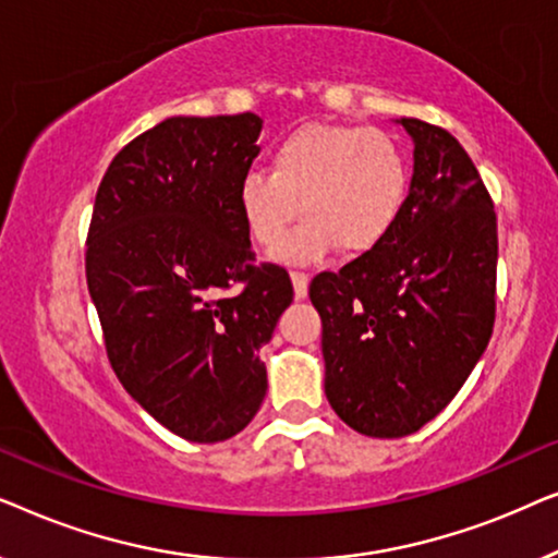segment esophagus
I'll return each instance as SVG.
<instances>
[{"label": "esophagus", "mask_w": 558, "mask_h": 558, "mask_svg": "<svg viewBox=\"0 0 558 558\" xmlns=\"http://www.w3.org/2000/svg\"><path fill=\"white\" fill-rule=\"evenodd\" d=\"M292 284H294L296 300H304V296H307V287H310L307 274H304V271H292Z\"/></svg>", "instance_id": "34e87169"}]
</instances>
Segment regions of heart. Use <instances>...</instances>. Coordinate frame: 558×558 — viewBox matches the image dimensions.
<instances>
[{
    "label": "heart",
    "mask_w": 558,
    "mask_h": 558,
    "mask_svg": "<svg viewBox=\"0 0 558 558\" xmlns=\"http://www.w3.org/2000/svg\"><path fill=\"white\" fill-rule=\"evenodd\" d=\"M411 190L409 162L393 136L353 124H304L277 142L271 172L239 182L251 239L274 248L296 216L307 218L279 248L284 262H315L335 248L363 256L399 226Z\"/></svg>",
    "instance_id": "obj_1"
}]
</instances>
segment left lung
<instances>
[{
  "instance_id": "8db88e82",
  "label": "left lung",
  "mask_w": 558,
  "mask_h": 558,
  "mask_svg": "<svg viewBox=\"0 0 558 558\" xmlns=\"http://www.w3.org/2000/svg\"><path fill=\"white\" fill-rule=\"evenodd\" d=\"M414 178L384 246L312 279L325 396L365 437H407L454 399L495 325L498 218L447 129L401 119Z\"/></svg>"
}]
</instances>
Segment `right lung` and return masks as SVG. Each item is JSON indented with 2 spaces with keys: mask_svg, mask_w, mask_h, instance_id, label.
Returning a JSON list of instances; mask_svg holds the SVG:
<instances>
[{
  "mask_svg": "<svg viewBox=\"0 0 558 558\" xmlns=\"http://www.w3.org/2000/svg\"><path fill=\"white\" fill-rule=\"evenodd\" d=\"M258 132L251 111L165 119L111 159L88 226L86 279L111 368L197 445L256 416L258 350L294 296L284 266L256 264L239 210Z\"/></svg>",
  "mask_w": 558,
  "mask_h": 558,
  "instance_id": "add662e5",
  "label": "right lung"
}]
</instances>
